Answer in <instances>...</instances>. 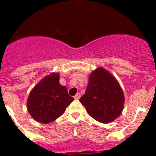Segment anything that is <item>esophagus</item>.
Instances as JSON below:
<instances>
[{
  "instance_id": "1",
  "label": "esophagus",
  "mask_w": 156,
  "mask_h": 156,
  "mask_svg": "<svg viewBox=\"0 0 156 156\" xmlns=\"http://www.w3.org/2000/svg\"><path fill=\"white\" fill-rule=\"evenodd\" d=\"M74 98L76 99V100H79L80 98V93H77L74 96Z\"/></svg>"
}]
</instances>
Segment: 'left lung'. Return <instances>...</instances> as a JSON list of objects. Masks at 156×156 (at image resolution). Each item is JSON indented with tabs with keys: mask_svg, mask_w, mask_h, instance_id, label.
<instances>
[{
	"mask_svg": "<svg viewBox=\"0 0 156 156\" xmlns=\"http://www.w3.org/2000/svg\"><path fill=\"white\" fill-rule=\"evenodd\" d=\"M80 101L92 118L108 123L122 112L124 94L115 77L99 67L90 73L86 91Z\"/></svg>",
	"mask_w": 156,
	"mask_h": 156,
	"instance_id": "8db88e82",
	"label": "left lung"
}]
</instances>
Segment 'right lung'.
Returning <instances> with one entry per match:
<instances>
[{"label":"right lung","mask_w":156,"mask_h":156,"mask_svg":"<svg viewBox=\"0 0 156 156\" xmlns=\"http://www.w3.org/2000/svg\"><path fill=\"white\" fill-rule=\"evenodd\" d=\"M59 78L57 73L47 76L30 91L27 109L37 122H53L64 113L66 107L73 101L66 87L60 84Z\"/></svg>","instance_id":"add662e5"}]
</instances>
